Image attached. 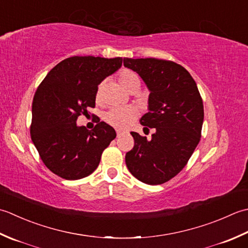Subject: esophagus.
<instances>
[{"label": "esophagus", "mask_w": 248, "mask_h": 248, "mask_svg": "<svg viewBox=\"0 0 248 248\" xmlns=\"http://www.w3.org/2000/svg\"><path fill=\"white\" fill-rule=\"evenodd\" d=\"M124 134V131L123 130H120V129H117V136L118 137H120L121 135H123Z\"/></svg>", "instance_id": "obj_1"}]
</instances>
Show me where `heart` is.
<instances>
[{
    "mask_svg": "<svg viewBox=\"0 0 248 248\" xmlns=\"http://www.w3.org/2000/svg\"><path fill=\"white\" fill-rule=\"evenodd\" d=\"M119 81L121 85L127 91H130L133 88L140 85V80L138 75L133 70L124 69L119 74ZM103 92L104 84H99L97 91H96V102H103ZM137 117V110L136 108L127 106V107H115L109 110L105 115L107 122L117 128H126L131 124V122Z\"/></svg>",
    "mask_w": 248,
    "mask_h": 248,
    "instance_id": "b5f03b06",
    "label": "heart"
}]
</instances>
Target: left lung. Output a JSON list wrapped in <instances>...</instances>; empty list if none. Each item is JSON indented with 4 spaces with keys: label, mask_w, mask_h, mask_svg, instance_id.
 <instances>
[{
    "label": "left lung",
    "mask_w": 248,
    "mask_h": 248,
    "mask_svg": "<svg viewBox=\"0 0 248 248\" xmlns=\"http://www.w3.org/2000/svg\"><path fill=\"white\" fill-rule=\"evenodd\" d=\"M124 66L137 73L150 91L149 111L140 124L154 128L151 140L131 131L135 145L126 153V166L143 183L163 184L184 168L199 143L202 98L190 74L171 61L124 58Z\"/></svg>",
    "instance_id": "1"
}]
</instances>
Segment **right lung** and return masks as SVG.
I'll return each mask as SVG.
<instances>
[{
	"label": "right lung",
	"mask_w": 248,
	"mask_h": 248,
	"mask_svg": "<svg viewBox=\"0 0 248 248\" xmlns=\"http://www.w3.org/2000/svg\"><path fill=\"white\" fill-rule=\"evenodd\" d=\"M122 58L72 57L50 70L32 104L31 138L47 168L65 180H79L97 168L103 151L115 137L98 122L78 126L79 115L95 107L98 84L122 66Z\"/></svg>",
	"instance_id": "right-lung-1"
}]
</instances>
